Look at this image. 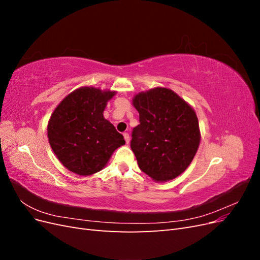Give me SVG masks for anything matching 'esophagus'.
<instances>
[{
    "mask_svg": "<svg viewBox=\"0 0 260 260\" xmlns=\"http://www.w3.org/2000/svg\"><path fill=\"white\" fill-rule=\"evenodd\" d=\"M123 138H124V140H125V142H127V144L130 142V136H129V133L128 132H124L123 133Z\"/></svg>",
    "mask_w": 260,
    "mask_h": 260,
    "instance_id": "esophagus-1",
    "label": "esophagus"
}]
</instances>
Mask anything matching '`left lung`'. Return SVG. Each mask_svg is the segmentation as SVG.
I'll return each mask as SVG.
<instances>
[{
  "label": "left lung",
  "mask_w": 260,
  "mask_h": 260,
  "mask_svg": "<svg viewBox=\"0 0 260 260\" xmlns=\"http://www.w3.org/2000/svg\"><path fill=\"white\" fill-rule=\"evenodd\" d=\"M140 124L130 142L140 169L157 182L177 178L198 152L201 133L194 109L166 88L139 93L133 99Z\"/></svg>",
  "instance_id": "1"
}]
</instances>
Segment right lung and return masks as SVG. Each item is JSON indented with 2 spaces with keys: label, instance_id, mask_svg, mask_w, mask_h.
Returning <instances> with one entry per match:
<instances>
[{
  "label": "right lung",
  "instance_id": "add662e5",
  "mask_svg": "<svg viewBox=\"0 0 260 260\" xmlns=\"http://www.w3.org/2000/svg\"><path fill=\"white\" fill-rule=\"evenodd\" d=\"M112 91L84 86L72 92L55 108L48 124L49 142L64 166L79 176L105 167L116 148L125 142L103 112Z\"/></svg>",
  "mask_w": 260,
  "mask_h": 260
}]
</instances>
